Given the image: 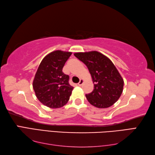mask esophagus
Listing matches in <instances>:
<instances>
[{"mask_svg":"<svg viewBox=\"0 0 155 155\" xmlns=\"http://www.w3.org/2000/svg\"><path fill=\"white\" fill-rule=\"evenodd\" d=\"M83 83H84V80L83 79H81L80 81H79V83H78V86H81V85L83 84Z\"/></svg>","mask_w":155,"mask_h":155,"instance_id":"esophagus-1","label":"esophagus"}]
</instances>
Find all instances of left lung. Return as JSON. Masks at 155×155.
Masks as SVG:
<instances>
[{
	"label": "left lung",
	"instance_id": "obj_1",
	"mask_svg": "<svg viewBox=\"0 0 155 155\" xmlns=\"http://www.w3.org/2000/svg\"><path fill=\"white\" fill-rule=\"evenodd\" d=\"M76 57L86 64L94 84V90L86 94L88 101L99 108L112 106L123 93L124 81L109 58L99 52H76Z\"/></svg>",
	"mask_w": 155,
	"mask_h": 155
}]
</instances>
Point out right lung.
I'll return each mask as SVG.
<instances>
[{
    "instance_id": "obj_1",
    "label": "right lung",
    "mask_w": 155,
    "mask_h": 155,
    "mask_svg": "<svg viewBox=\"0 0 155 155\" xmlns=\"http://www.w3.org/2000/svg\"><path fill=\"white\" fill-rule=\"evenodd\" d=\"M71 54L59 50L51 52L42 59L36 72L32 83L36 97L49 108L63 107L70 98L73 87L62 68Z\"/></svg>"
}]
</instances>
